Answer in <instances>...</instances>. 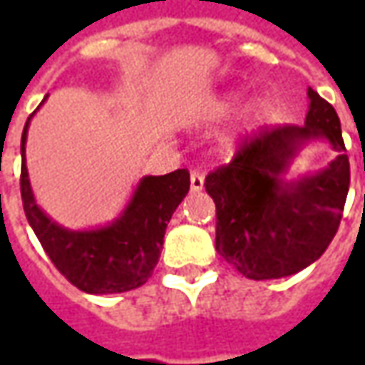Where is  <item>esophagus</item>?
Masks as SVG:
<instances>
[{"mask_svg":"<svg viewBox=\"0 0 365 365\" xmlns=\"http://www.w3.org/2000/svg\"><path fill=\"white\" fill-rule=\"evenodd\" d=\"M205 185V176L199 173V170H192L190 173V190L192 192H199V190H203Z\"/></svg>","mask_w":365,"mask_h":365,"instance_id":"1","label":"esophagus"}]
</instances>
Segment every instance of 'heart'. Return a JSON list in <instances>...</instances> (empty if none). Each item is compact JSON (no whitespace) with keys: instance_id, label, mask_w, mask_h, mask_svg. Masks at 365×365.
<instances>
[{"instance_id":"obj_1","label":"heart","mask_w":365,"mask_h":365,"mask_svg":"<svg viewBox=\"0 0 365 365\" xmlns=\"http://www.w3.org/2000/svg\"><path fill=\"white\" fill-rule=\"evenodd\" d=\"M233 109H235V101H233V99H227L223 106L219 107V113H221V115H225V113H232Z\"/></svg>"}]
</instances>
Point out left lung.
<instances>
[{"instance_id": "obj_1", "label": "left lung", "mask_w": 365, "mask_h": 365, "mask_svg": "<svg viewBox=\"0 0 365 365\" xmlns=\"http://www.w3.org/2000/svg\"><path fill=\"white\" fill-rule=\"evenodd\" d=\"M304 125L266 128L244 140L233 160L205 178L217 209L215 250L245 278H284L323 256L339 230L349 190V158L331 103L309 89ZM311 139H327L335 161L287 183L282 175Z\"/></svg>"}]
</instances>
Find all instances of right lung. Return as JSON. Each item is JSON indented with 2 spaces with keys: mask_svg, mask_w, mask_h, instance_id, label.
Returning <instances> with one entry per match:
<instances>
[{
  "mask_svg": "<svg viewBox=\"0 0 365 365\" xmlns=\"http://www.w3.org/2000/svg\"><path fill=\"white\" fill-rule=\"evenodd\" d=\"M32 115L21 133L20 189L28 223L44 252L56 270L83 292L113 294L142 287L158 264L166 225L189 192V170L144 176L125 211L106 227L64 230L36 205L32 195L26 168V138Z\"/></svg>",
  "mask_w": 365,
  "mask_h": 365,
  "instance_id": "add662e5",
  "label": "right lung"
}]
</instances>
